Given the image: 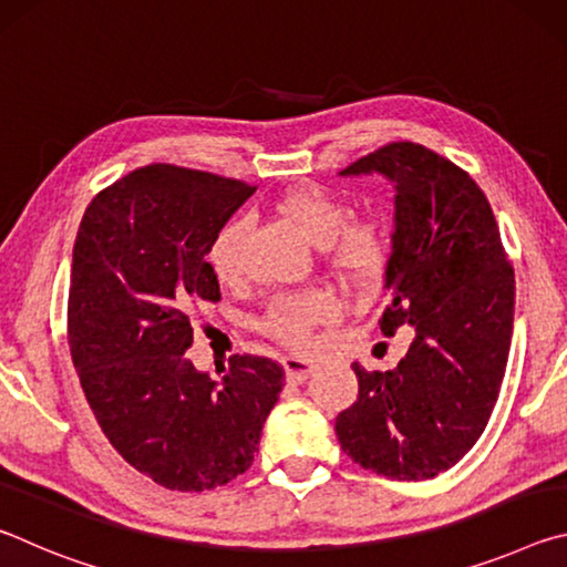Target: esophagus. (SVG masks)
Returning <instances> with one entry per match:
<instances>
[{"label":"esophagus","mask_w":567,"mask_h":567,"mask_svg":"<svg viewBox=\"0 0 567 567\" xmlns=\"http://www.w3.org/2000/svg\"><path fill=\"white\" fill-rule=\"evenodd\" d=\"M282 368H285V375L290 382H305L312 375L315 364L310 360H302V358H282Z\"/></svg>","instance_id":"1"}]
</instances>
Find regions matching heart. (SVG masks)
Segmentation results:
<instances>
[{"mask_svg":"<svg viewBox=\"0 0 567 567\" xmlns=\"http://www.w3.org/2000/svg\"><path fill=\"white\" fill-rule=\"evenodd\" d=\"M275 213L297 233L322 247L328 270L342 282L370 287L382 280L390 262V237L375 217H350V207L334 192L315 182L287 187L275 199ZM247 225L227 223L207 249V262L219 285H237L243 277V243ZM340 318V302L324 290L290 292L275 297L260 330L287 348H307L315 328Z\"/></svg>","mask_w":567,"mask_h":567,"instance_id":"obj_1","label":"heart"}]
</instances>
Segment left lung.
<instances>
[{"instance_id":"8db88e82","label":"left lung","mask_w":567,"mask_h":567,"mask_svg":"<svg viewBox=\"0 0 567 567\" xmlns=\"http://www.w3.org/2000/svg\"><path fill=\"white\" fill-rule=\"evenodd\" d=\"M395 182L382 334L415 340L395 370L358 362V400L334 420L344 455L392 480L445 473L483 435L513 338L515 272L475 179L415 142H390L340 175Z\"/></svg>"}]
</instances>
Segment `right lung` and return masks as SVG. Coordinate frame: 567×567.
<instances>
[{"mask_svg": "<svg viewBox=\"0 0 567 567\" xmlns=\"http://www.w3.org/2000/svg\"><path fill=\"white\" fill-rule=\"evenodd\" d=\"M257 187L147 165L92 197L76 229L66 340L112 447L167 491L203 493L252 465L285 388L280 362L233 354L217 382L185 358L192 307L219 300L205 255Z\"/></svg>", "mask_w": 567, "mask_h": 567, "instance_id": "obj_1", "label": "right lung"}]
</instances>
